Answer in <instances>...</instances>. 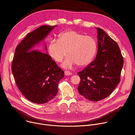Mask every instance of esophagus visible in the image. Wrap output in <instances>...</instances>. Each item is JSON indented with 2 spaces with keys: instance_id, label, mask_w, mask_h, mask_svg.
Listing matches in <instances>:
<instances>
[{
  "instance_id": "34e87169",
  "label": "esophagus",
  "mask_w": 135,
  "mask_h": 135,
  "mask_svg": "<svg viewBox=\"0 0 135 135\" xmlns=\"http://www.w3.org/2000/svg\"><path fill=\"white\" fill-rule=\"evenodd\" d=\"M65 74L66 75H70L72 74V72L68 71V70H66V71L65 72Z\"/></svg>"
}]
</instances>
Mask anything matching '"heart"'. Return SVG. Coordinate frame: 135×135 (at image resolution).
<instances>
[{
  "mask_svg": "<svg viewBox=\"0 0 135 135\" xmlns=\"http://www.w3.org/2000/svg\"><path fill=\"white\" fill-rule=\"evenodd\" d=\"M97 50V43L93 37L75 31L62 33L59 40H51L48 45L49 54L56 62H62L69 55L62 65L65 68H71L76 64L79 66L88 65L94 59Z\"/></svg>",
  "mask_w": 135,
  "mask_h": 135,
  "instance_id": "heart-1",
  "label": "heart"
}]
</instances>
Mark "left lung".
I'll return each mask as SVG.
<instances>
[{
  "mask_svg": "<svg viewBox=\"0 0 135 135\" xmlns=\"http://www.w3.org/2000/svg\"><path fill=\"white\" fill-rule=\"evenodd\" d=\"M97 31L96 59L81 71L78 90L91 101H98L112 94L120 81L124 60L117 42L101 28Z\"/></svg>",
  "mask_w": 135,
  "mask_h": 135,
  "instance_id": "8db88e82",
  "label": "left lung"
}]
</instances>
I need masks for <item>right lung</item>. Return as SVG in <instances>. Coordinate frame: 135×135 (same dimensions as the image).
Returning <instances> with one entry per match:
<instances>
[{"label":"right lung","mask_w":135,"mask_h":135,"mask_svg":"<svg viewBox=\"0 0 135 135\" xmlns=\"http://www.w3.org/2000/svg\"><path fill=\"white\" fill-rule=\"evenodd\" d=\"M56 26H42L28 33L15 49L12 72L21 93L33 103H45L55 97L64 76L63 70L47 52L35 50Z\"/></svg>","instance_id":"add662e5"}]
</instances>
